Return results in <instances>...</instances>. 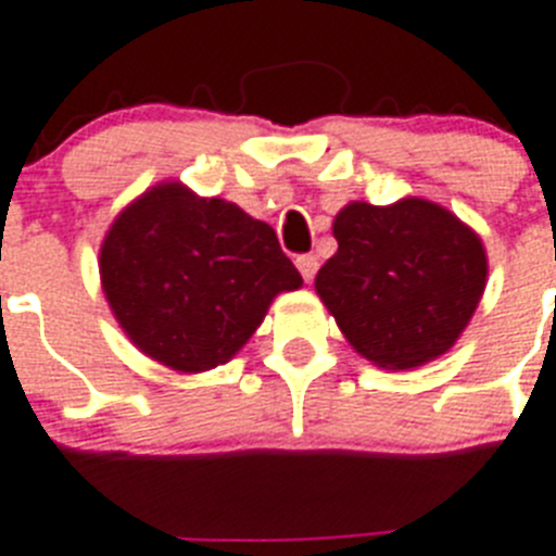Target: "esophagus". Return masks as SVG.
<instances>
[{"instance_id":"obj_1","label":"esophagus","mask_w":556,"mask_h":556,"mask_svg":"<svg viewBox=\"0 0 556 556\" xmlns=\"http://www.w3.org/2000/svg\"><path fill=\"white\" fill-rule=\"evenodd\" d=\"M296 268H300V274L305 282H314L316 270H319V260H316L314 254H302V256H296Z\"/></svg>"}]
</instances>
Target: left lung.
Returning <instances> with one entry per match:
<instances>
[{
	"instance_id": "1",
	"label": "left lung",
	"mask_w": 556,
	"mask_h": 556,
	"mask_svg": "<svg viewBox=\"0 0 556 556\" xmlns=\"http://www.w3.org/2000/svg\"><path fill=\"white\" fill-rule=\"evenodd\" d=\"M333 237L339 251L316 274V293L362 356L409 370L455 344L486 288V251L472 228L407 198L350 203Z\"/></svg>"
}]
</instances>
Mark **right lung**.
I'll use <instances>...</instances> for the list:
<instances>
[{
    "mask_svg": "<svg viewBox=\"0 0 556 556\" xmlns=\"http://www.w3.org/2000/svg\"><path fill=\"white\" fill-rule=\"evenodd\" d=\"M112 314L172 370L226 365L270 300L302 286L274 228L235 203L161 184L118 214L101 245Z\"/></svg>",
    "mask_w": 556,
    "mask_h": 556,
    "instance_id": "1",
    "label": "right lung"
}]
</instances>
